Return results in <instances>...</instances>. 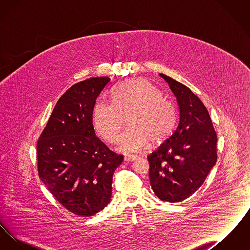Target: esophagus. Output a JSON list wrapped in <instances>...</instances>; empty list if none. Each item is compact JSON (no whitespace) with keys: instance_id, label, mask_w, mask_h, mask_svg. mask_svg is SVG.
Masks as SVG:
<instances>
[{"instance_id":"obj_1","label":"esophagus","mask_w":250,"mask_h":250,"mask_svg":"<svg viewBox=\"0 0 250 250\" xmlns=\"http://www.w3.org/2000/svg\"><path fill=\"white\" fill-rule=\"evenodd\" d=\"M136 159H137V155H125V161H134V160H136Z\"/></svg>"}]
</instances>
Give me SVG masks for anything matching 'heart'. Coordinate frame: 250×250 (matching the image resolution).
I'll list each match as a JSON object with an SVG mask.
<instances>
[{"label": "heart", "mask_w": 250, "mask_h": 250, "mask_svg": "<svg viewBox=\"0 0 250 250\" xmlns=\"http://www.w3.org/2000/svg\"><path fill=\"white\" fill-rule=\"evenodd\" d=\"M110 95L111 102L96 101L93 122L97 134L113 143L118 140L126 118L128 128L120 138V151L137 153L149 141L160 143L173 130L176 107L148 81L140 79L119 84Z\"/></svg>", "instance_id": "b5f03b06"}]
</instances>
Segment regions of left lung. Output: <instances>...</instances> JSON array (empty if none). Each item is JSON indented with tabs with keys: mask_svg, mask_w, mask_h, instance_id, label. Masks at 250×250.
<instances>
[{
	"mask_svg": "<svg viewBox=\"0 0 250 250\" xmlns=\"http://www.w3.org/2000/svg\"><path fill=\"white\" fill-rule=\"evenodd\" d=\"M176 96V129L148 155L149 177L155 195L164 202H179L200 188L214 166L216 133L207 108L188 87L164 74Z\"/></svg>",
	"mask_w": 250,
	"mask_h": 250,
	"instance_id": "1",
	"label": "left lung"
}]
</instances>
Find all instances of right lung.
I'll list each match as a JSON object with an SVG mask.
<instances>
[{
	"label": "right lung",
	"instance_id": "add662e5",
	"mask_svg": "<svg viewBox=\"0 0 250 250\" xmlns=\"http://www.w3.org/2000/svg\"><path fill=\"white\" fill-rule=\"evenodd\" d=\"M107 77L74 84L60 97L37 141V169L55 199L79 216L103 210L111 198L112 176L124 155L110 151L95 136V100Z\"/></svg>",
	"mask_w": 250,
	"mask_h": 250
}]
</instances>
